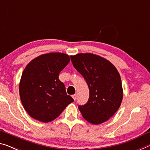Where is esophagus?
Here are the masks:
<instances>
[{"label":"esophagus","instance_id":"34e87169","mask_svg":"<svg viewBox=\"0 0 150 150\" xmlns=\"http://www.w3.org/2000/svg\"><path fill=\"white\" fill-rule=\"evenodd\" d=\"M72 96V98H73L74 100H76V94H73Z\"/></svg>","mask_w":150,"mask_h":150}]
</instances>
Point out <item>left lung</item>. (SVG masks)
Instances as JSON below:
<instances>
[{
  "label": "left lung",
  "mask_w": 150,
  "mask_h": 150,
  "mask_svg": "<svg viewBox=\"0 0 150 150\" xmlns=\"http://www.w3.org/2000/svg\"><path fill=\"white\" fill-rule=\"evenodd\" d=\"M74 67L86 80L89 98L78 109L89 123L98 125L109 120L120 107L123 99L120 75L112 63L93 54L70 56Z\"/></svg>",
  "instance_id": "8db88e82"
}]
</instances>
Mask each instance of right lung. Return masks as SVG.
<instances>
[{
    "label": "right lung",
    "mask_w": 150,
    "mask_h": 150,
    "mask_svg": "<svg viewBox=\"0 0 150 150\" xmlns=\"http://www.w3.org/2000/svg\"><path fill=\"white\" fill-rule=\"evenodd\" d=\"M70 60L64 53H49L35 57L25 67L19 94L24 109L32 118L43 123L52 121L74 101L58 78Z\"/></svg>",
    "instance_id": "right-lung-1"
}]
</instances>
